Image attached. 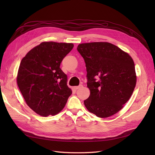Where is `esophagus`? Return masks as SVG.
Here are the masks:
<instances>
[{"mask_svg": "<svg viewBox=\"0 0 155 155\" xmlns=\"http://www.w3.org/2000/svg\"><path fill=\"white\" fill-rule=\"evenodd\" d=\"M82 87H83V86L81 85H79V86H77V87H74V88L75 89V90H78V89L81 88Z\"/></svg>", "mask_w": 155, "mask_h": 155, "instance_id": "1", "label": "esophagus"}]
</instances>
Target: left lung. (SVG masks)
<instances>
[{
    "label": "left lung",
    "mask_w": 155,
    "mask_h": 155,
    "mask_svg": "<svg viewBox=\"0 0 155 155\" xmlns=\"http://www.w3.org/2000/svg\"><path fill=\"white\" fill-rule=\"evenodd\" d=\"M77 50L85 60L91 91L85 106L99 118L115 114L130 99L137 84L133 59L107 42L81 43Z\"/></svg>",
    "instance_id": "8db88e82"
}]
</instances>
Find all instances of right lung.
I'll list each match as a JSON object with an SVG mask.
<instances>
[{"label": "right lung", "instance_id": "right-lung-1", "mask_svg": "<svg viewBox=\"0 0 155 155\" xmlns=\"http://www.w3.org/2000/svg\"><path fill=\"white\" fill-rule=\"evenodd\" d=\"M73 47L72 43L43 42L21 60L17 76L18 88L26 104L40 116L58 114L72 94L60 64Z\"/></svg>", "mask_w": 155, "mask_h": 155}]
</instances>
